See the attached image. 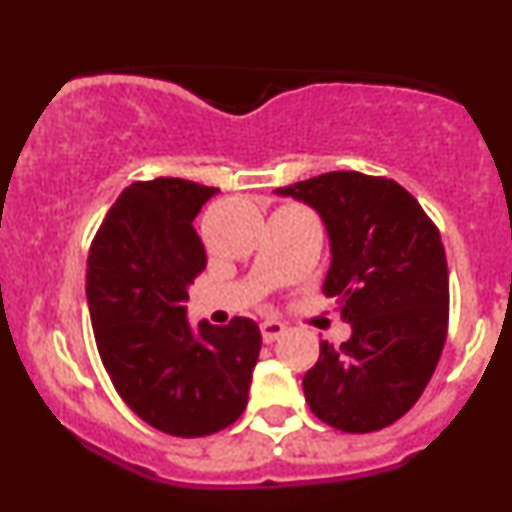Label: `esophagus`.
Wrapping results in <instances>:
<instances>
[{
  "mask_svg": "<svg viewBox=\"0 0 512 512\" xmlns=\"http://www.w3.org/2000/svg\"><path fill=\"white\" fill-rule=\"evenodd\" d=\"M284 332H286V325H281L279 320H264L262 322V339L267 344H272L279 337H284Z\"/></svg>",
  "mask_w": 512,
  "mask_h": 512,
  "instance_id": "1",
  "label": "esophagus"
}]
</instances>
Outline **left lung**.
I'll list each match as a JSON object with an SVG mask.
<instances>
[{
    "mask_svg": "<svg viewBox=\"0 0 512 512\" xmlns=\"http://www.w3.org/2000/svg\"><path fill=\"white\" fill-rule=\"evenodd\" d=\"M305 202L330 236L322 291L339 298L351 337L320 342L305 373L313 414L344 433L395 424L414 407L448 334V262L436 223L395 180L356 170L279 187Z\"/></svg>",
    "mask_w": 512,
    "mask_h": 512,
    "instance_id": "8db88e82",
    "label": "left lung"
}]
</instances>
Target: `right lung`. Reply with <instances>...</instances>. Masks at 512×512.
<instances>
[{"instance_id": "obj_1", "label": "right lung", "mask_w": 512, "mask_h": 512, "mask_svg": "<svg viewBox=\"0 0 512 512\" xmlns=\"http://www.w3.org/2000/svg\"><path fill=\"white\" fill-rule=\"evenodd\" d=\"M216 187L132 182L88 252L86 301L98 354L127 407L158 431L199 438L248 407L262 334L250 317L187 322V289L207 267L195 216Z\"/></svg>"}]
</instances>
